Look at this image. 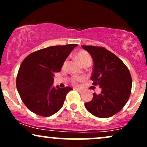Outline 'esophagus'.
<instances>
[{
  "mask_svg": "<svg viewBox=\"0 0 147 147\" xmlns=\"http://www.w3.org/2000/svg\"><path fill=\"white\" fill-rule=\"evenodd\" d=\"M75 90H76L77 91H78L79 92H82V91H83V90H82V89L77 88H75Z\"/></svg>",
  "mask_w": 147,
  "mask_h": 147,
  "instance_id": "1",
  "label": "esophagus"
}]
</instances>
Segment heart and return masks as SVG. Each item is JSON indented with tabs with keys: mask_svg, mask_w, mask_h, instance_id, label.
<instances>
[{
	"mask_svg": "<svg viewBox=\"0 0 147 147\" xmlns=\"http://www.w3.org/2000/svg\"><path fill=\"white\" fill-rule=\"evenodd\" d=\"M75 57L76 58H77V59L79 61V63L82 64V65H84V66L86 65H90V64L92 63V57H91L90 55H89L87 52L81 50V51H79L77 54H76ZM65 65H66V61H65L63 64V68H65ZM83 79L84 77H72L70 81H71L72 84H75Z\"/></svg>",
	"mask_w": 147,
	"mask_h": 147,
	"instance_id": "1",
	"label": "heart"
}]
</instances>
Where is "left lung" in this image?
Here are the masks:
<instances>
[{
	"label": "left lung",
	"mask_w": 147,
	"mask_h": 147,
	"mask_svg": "<svg viewBox=\"0 0 147 147\" xmlns=\"http://www.w3.org/2000/svg\"><path fill=\"white\" fill-rule=\"evenodd\" d=\"M93 59L91 80L102 92L93 94L86 109L96 117L107 118L120 111L127 102L132 87V79L126 65L113 53L103 47L82 45Z\"/></svg>",
	"instance_id": "8db88e82"
}]
</instances>
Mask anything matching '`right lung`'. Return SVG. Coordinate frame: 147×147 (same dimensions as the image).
Instances as JSON below:
<instances>
[{"label": "right lung", "instance_id": "obj_1", "mask_svg": "<svg viewBox=\"0 0 147 147\" xmlns=\"http://www.w3.org/2000/svg\"><path fill=\"white\" fill-rule=\"evenodd\" d=\"M77 44L50 46L30 54L21 64L16 88L25 106L34 113L49 117L61 109L72 88L52 86L54 74L62 65Z\"/></svg>", "mask_w": 147, "mask_h": 147}]
</instances>
